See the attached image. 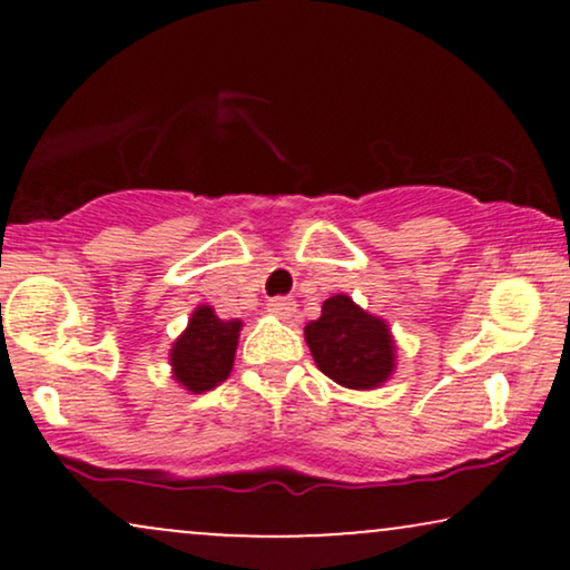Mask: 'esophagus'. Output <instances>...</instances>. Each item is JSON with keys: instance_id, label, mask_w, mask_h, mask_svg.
<instances>
[{"instance_id": "34e87169", "label": "esophagus", "mask_w": 570, "mask_h": 570, "mask_svg": "<svg viewBox=\"0 0 570 570\" xmlns=\"http://www.w3.org/2000/svg\"><path fill=\"white\" fill-rule=\"evenodd\" d=\"M267 311L273 313V316H278V318H289L294 311H297V303H294V299H289V297H276V299H271V303H267Z\"/></svg>"}]
</instances>
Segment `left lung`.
<instances>
[{
  "label": "left lung",
  "instance_id": "left-lung-1",
  "mask_svg": "<svg viewBox=\"0 0 570 570\" xmlns=\"http://www.w3.org/2000/svg\"><path fill=\"white\" fill-rule=\"evenodd\" d=\"M305 343L316 367L343 389L375 391L396 372V340L389 322L348 294L324 299L322 316L305 326Z\"/></svg>",
  "mask_w": 570,
  "mask_h": 570
}]
</instances>
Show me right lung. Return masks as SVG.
Returning <instances> with one entry per match:
<instances>
[{
	"instance_id": "obj_1",
	"label": "right lung",
	"mask_w": 570,
	"mask_h": 570,
	"mask_svg": "<svg viewBox=\"0 0 570 570\" xmlns=\"http://www.w3.org/2000/svg\"><path fill=\"white\" fill-rule=\"evenodd\" d=\"M240 318H219L212 305H198L168 351L171 377L189 394H206L227 381L238 348Z\"/></svg>"
}]
</instances>
